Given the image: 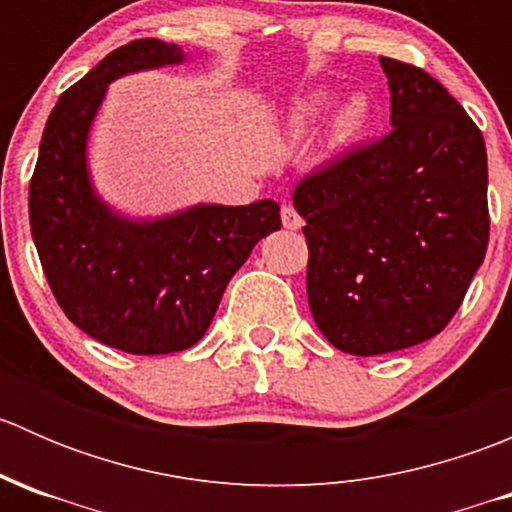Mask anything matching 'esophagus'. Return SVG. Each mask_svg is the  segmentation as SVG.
I'll return each mask as SVG.
<instances>
[{"label": "esophagus", "mask_w": 512, "mask_h": 512, "mask_svg": "<svg viewBox=\"0 0 512 512\" xmlns=\"http://www.w3.org/2000/svg\"><path fill=\"white\" fill-rule=\"evenodd\" d=\"M282 225H285L287 230H299V227L304 225V220L292 205H282Z\"/></svg>", "instance_id": "obj_1"}]
</instances>
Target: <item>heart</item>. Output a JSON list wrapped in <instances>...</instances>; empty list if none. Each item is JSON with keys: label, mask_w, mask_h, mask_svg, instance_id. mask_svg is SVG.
<instances>
[{"label": "heart", "mask_w": 512, "mask_h": 512, "mask_svg": "<svg viewBox=\"0 0 512 512\" xmlns=\"http://www.w3.org/2000/svg\"><path fill=\"white\" fill-rule=\"evenodd\" d=\"M327 106H329V96L322 94V91H319V94L302 98V101H297L294 103V111H292L294 128H304L307 123H312L314 118L322 116V113L327 111ZM366 116H369V103H366V98H361V96L349 98V101L339 108L337 116H334V121H332L334 136H339V138L354 136V133L366 123Z\"/></svg>", "instance_id": "obj_1"}]
</instances>
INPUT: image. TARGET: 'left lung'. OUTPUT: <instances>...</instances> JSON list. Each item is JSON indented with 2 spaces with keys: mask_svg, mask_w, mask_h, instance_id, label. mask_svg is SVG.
I'll return each mask as SVG.
<instances>
[{
  "mask_svg": "<svg viewBox=\"0 0 512 512\" xmlns=\"http://www.w3.org/2000/svg\"><path fill=\"white\" fill-rule=\"evenodd\" d=\"M391 128L307 175V299L324 337L376 356L436 337L488 247V156L478 126L433 76L381 56Z\"/></svg>",
  "mask_w": 512,
  "mask_h": 512,
  "instance_id": "left-lung-1",
  "label": "left lung"
}]
</instances>
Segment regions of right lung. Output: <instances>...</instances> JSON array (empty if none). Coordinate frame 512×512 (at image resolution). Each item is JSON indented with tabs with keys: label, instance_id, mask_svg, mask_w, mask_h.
<instances>
[{
	"label": "right lung",
	"instance_id": "obj_1",
	"mask_svg": "<svg viewBox=\"0 0 512 512\" xmlns=\"http://www.w3.org/2000/svg\"><path fill=\"white\" fill-rule=\"evenodd\" d=\"M180 61L185 51L160 39H136L98 61L51 111L29 183V225L56 302L89 337L128 354L200 342L227 282L282 227L275 200L128 218L94 190L86 146L108 84Z\"/></svg>",
	"mask_w": 512,
	"mask_h": 512
}]
</instances>
